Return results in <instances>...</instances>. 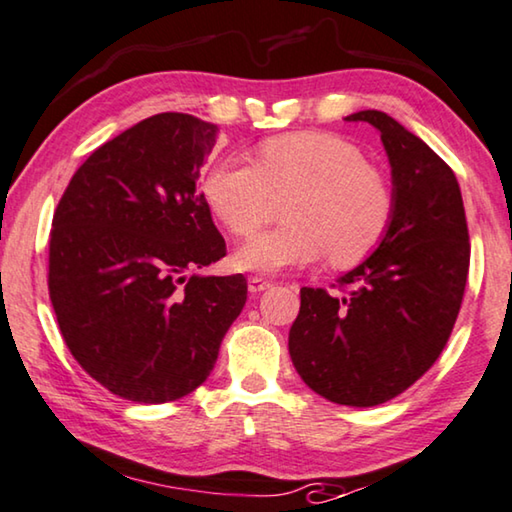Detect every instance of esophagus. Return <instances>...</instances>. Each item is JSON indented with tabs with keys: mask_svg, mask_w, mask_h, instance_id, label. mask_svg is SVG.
<instances>
[{
	"mask_svg": "<svg viewBox=\"0 0 512 512\" xmlns=\"http://www.w3.org/2000/svg\"><path fill=\"white\" fill-rule=\"evenodd\" d=\"M273 285L271 280H266V278H259V276H253V278H248V289L253 294H259V292H264V289H269Z\"/></svg>",
	"mask_w": 512,
	"mask_h": 512,
	"instance_id": "1",
	"label": "esophagus"
}]
</instances>
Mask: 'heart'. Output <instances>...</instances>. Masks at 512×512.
Segmentation results:
<instances>
[{
	"mask_svg": "<svg viewBox=\"0 0 512 512\" xmlns=\"http://www.w3.org/2000/svg\"><path fill=\"white\" fill-rule=\"evenodd\" d=\"M204 197L234 236L248 239L278 218L289 223L236 250L243 271L278 273L329 255L352 269L386 239L395 195L361 149L331 133H289L259 147L255 163H220L204 179Z\"/></svg>",
	"mask_w": 512,
	"mask_h": 512,
	"instance_id": "obj_1",
	"label": "heart"
}]
</instances>
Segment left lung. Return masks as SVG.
Segmentation results:
<instances>
[{
	"label": "left lung",
	"mask_w": 512,
	"mask_h": 512,
	"mask_svg": "<svg viewBox=\"0 0 512 512\" xmlns=\"http://www.w3.org/2000/svg\"><path fill=\"white\" fill-rule=\"evenodd\" d=\"M347 121H368L381 133L393 174V225L375 253L340 278L338 292L301 289L289 356L322 398L375 407L416 384L444 352L471 243L455 174L421 137L379 110Z\"/></svg>",
	"instance_id": "left-lung-1"
}]
</instances>
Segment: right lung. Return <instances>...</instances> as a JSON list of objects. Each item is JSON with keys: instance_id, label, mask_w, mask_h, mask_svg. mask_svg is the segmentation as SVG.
Listing matches in <instances>:
<instances>
[{"instance_id": "obj_1", "label": "right lung", "mask_w": 512, "mask_h": 512, "mask_svg": "<svg viewBox=\"0 0 512 512\" xmlns=\"http://www.w3.org/2000/svg\"><path fill=\"white\" fill-rule=\"evenodd\" d=\"M216 133L193 114H154L101 144L55 209L48 289L59 331L82 370L124 400L193 393L246 305L241 273H195L227 253L197 190Z\"/></svg>"}]
</instances>
